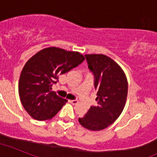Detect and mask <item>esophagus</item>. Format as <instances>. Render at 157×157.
<instances>
[{
	"mask_svg": "<svg viewBox=\"0 0 157 157\" xmlns=\"http://www.w3.org/2000/svg\"><path fill=\"white\" fill-rule=\"evenodd\" d=\"M69 102H70L71 104H72V105H77V104H78V101H73V100H69Z\"/></svg>",
	"mask_w": 157,
	"mask_h": 157,
	"instance_id": "34e87169",
	"label": "esophagus"
}]
</instances>
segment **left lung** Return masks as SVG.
<instances>
[{
  "mask_svg": "<svg viewBox=\"0 0 157 157\" xmlns=\"http://www.w3.org/2000/svg\"><path fill=\"white\" fill-rule=\"evenodd\" d=\"M89 68L95 76L97 106H91L79 122L91 131H101L120 117L128 96L126 75L119 64L104 54H86Z\"/></svg>",
  "mask_w": 157,
  "mask_h": 157,
  "instance_id": "obj_1",
  "label": "left lung"
}]
</instances>
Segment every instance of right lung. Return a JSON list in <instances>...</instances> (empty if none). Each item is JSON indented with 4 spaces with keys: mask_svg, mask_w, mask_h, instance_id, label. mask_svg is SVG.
<instances>
[{
    "mask_svg": "<svg viewBox=\"0 0 157 157\" xmlns=\"http://www.w3.org/2000/svg\"><path fill=\"white\" fill-rule=\"evenodd\" d=\"M78 52L56 47L45 48L25 63L19 79L18 92L21 104L29 116L37 121H47L60 111L66 99L52 92L58 76L78 66L85 60Z\"/></svg>",
    "mask_w": 157,
    "mask_h": 157,
    "instance_id": "right-lung-1",
    "label": "right lung"
}]
</instances>
